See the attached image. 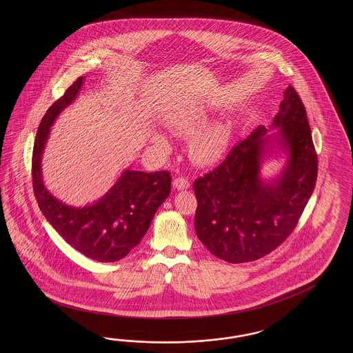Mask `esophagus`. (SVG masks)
I'll use <instances>...</instances> for the list:
<instances>
[{
  "mask_svg": "<svg viewBox=\"0 0 353 353\" xmlns=\"http://www.w3.org/2000/svg\"><path fill=\"white\" fill-rule=\"evenodd\" d=\"M189 186H190V181L188 179H185V177H176L173 180V188L177 189V190H185Z\"/></svg>",
  "mask_w": 353,
  "mask_h": 353,
  "instance_id": "esophagus-1",
  "label": "esophagus"
}]
</instances>
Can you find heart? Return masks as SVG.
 Wrapping results in <instances>:
<instances>
[{"label":"heart","mask_w":353,"mask_h":353,"mask_svg":"<svg viewBox=\"0 0 353 353\" xmlns=\"http://www.w3.org/2000/svg\"><path fill=\"white\" fill-rule=\"evenodd\" d=\"M202 119L199 117H182L173 121V128L180 130L182 133H192L201 124ZM151 142L165 149L168 146V139L161 133H154ZM226 150V137L223 129L208 128L199 132L194 136L190 145V155L192 161L198 164L208 165L219 161Z\"/></svg>","instance_id":"1"}]
</instances>
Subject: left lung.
Segmentation results:
<instances>
[{
    "label": "left lung",
    "mask_w": 353,
    "mask_h": 353,
    "mask_svg": "<svg viewBox=\"0 0 353 353\" xmlns=\"http://www.w3.org/2000/svg\"><path fill=\"white\" fill-rule=\"evenodd\" d=\"M272 134L263 125L230 150L212 172L194 182V226L207 250L228 263L254 261L276 250L294 230L317 180V154L307 111L292 86L283 93ZM287 163L276 179L261 177L268 150Z\"/></svg>",
    "instance_id": "8db88e82"
}]
</instances>
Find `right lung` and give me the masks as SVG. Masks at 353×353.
Masks as SVG:
<instances>
[{"instance_id":"right-lung-1","label":"right lung","mask_w":353,"mask_h":353,"mask_svg":"<svg viewBox=\"0 0 353 353\" xmlns=\"http://www.w3.org/2000/svg\"><path fill=\"white\" fill-rule=\"evenodd\" d=\"M84 76L70 86L43 115L32 154L33 192L43 216L64 241L80 254L101 263L127 256L149 230L152 217L171 194L170 172L125 170L108 192L93 204L74 207L48 192L41 159L54 120L76 99Z\"/></svg>"}]
</instances>
